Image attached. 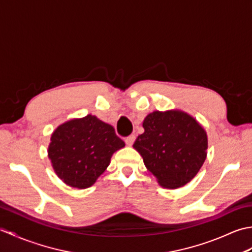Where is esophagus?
Returning <instances> with one entry per match:
<instances>
[{
    "label": "esophagus",
    "instance_id": "34e87169",
    "mask_svg": "<svg viewBox=\"0 0 252 252\" xmlns=\"http://www.w3.org/2000/svg\"><path fill=\"white\" fill-rule=\"evenodd\" d=\"M135 141V135L134 134H131L130 136H127L125 138V142L127 146H132V144L134 143Z\"/></svg>",
    "mask_w": 252,
    "mask_h": 252
}]
</instances>
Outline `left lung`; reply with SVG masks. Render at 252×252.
Wrapping results in <instances>:
<instances>
[{
    "label": "left lung",
    "instance_id": "1",
    "mask_svg": "<svg viewBox=\"0 0 252 252\" xmlns=\"http://www.w3.org/2000/svg\"><path fill=\"white\" fill-rule=\"evenodd\" d=\"M144 133L133 144L146 168L165 189H178L194 179L207 157L203 127L181 110L154 111L143 122Z\"/></svg>",
    "mask_w": 252,
    "mask_h": 252
}]
</instances>
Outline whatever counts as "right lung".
<instances>
[{"label":"right lung","instance_id":"obj_1","mask_svg":"<svg viewBox=\"0 0 252 252\" xmlns=\"http://www.w3.org/2000/svg\"><path fill=\"white\" fill-rule=\"evenodd\" d=\"M125 145L110 125L88 115L58 126L47 154L63 183L84 189L95 183L109 165L112 154Z\"/></svg>","mask_w":252,"mask_h":252}]
</instances>
